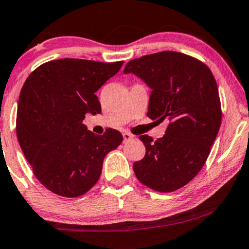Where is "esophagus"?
I'll list each match as a JSON object with an SVG mask.
<instances>
[{"instance_id": "34e87169", "label": "esophagus", "mask_w": 249, "mask_h": 249, "mask_svg": "<svg viewBox=\"0 0 249 249\" xmlns=\"http://www.w3.org/2000/svg\"><path fill=\"white\" fill-rule=\"evenodd\" d=\"M122 135H124V142H127V141L132 140V139L134 138V135H132V134H130L129 132H124V134H122Z\"/></svg>"}]
</instances>
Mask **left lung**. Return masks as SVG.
<instances>
[{
	"mask_svg": "<svg viewBox=\"0 0 249 249\" xmlns=\"http://www.w3.org/2000/svg\"><path fill=\"white\" fill-rule=\"evenodd\" d=\"M124 73L135 74L152 90L149 119L168 121L162 138L140 136L146 154L133 165L136 178L156 191L180 189L203 167L220 129L215 78L202 61L173 51L130 60Z\"/></svg>",
	"mask_w": 249,
	"mask_h": 249,
	"instance_id": "8db88e82",
	"label": "left lung"
}]
</instances>
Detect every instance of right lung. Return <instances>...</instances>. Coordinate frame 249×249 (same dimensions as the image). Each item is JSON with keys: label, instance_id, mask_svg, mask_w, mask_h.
Wrapping results in <instances>:
<instances>
[{"label": "right lung", "instance_id": "1", "mask_svg": "<svg viewBox=\"0 0 249 249\" xmlns=\"http://www.w3.org/2000/svg\"><path fill=\"white\" fill-rule=\"evenodd\" d=\"M124 61L57 59L29 74L20 92L17 134L34 175L46 189L78 197L97 183L103 160L124 138L115 129L95 135L83 124L101 113L96 91Z\"/></svg>", "mask_w": 249, "mask_h": 249}]
</instances>
